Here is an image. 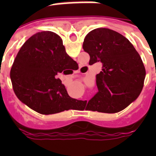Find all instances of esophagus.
<instances>
[{"instance_id":"obj_1","label":"esophagus","mask_w":156,"mask_h":156,"mask_svg":"<svg viewBox=\"0 0 156 156\" xmlns=\"http://www.w3.org/2000/svg\"><path fill=\"white\" fill-rule=\"evenodd\" d=\"M78 73H80V72H78Z\"/></svg>"}]
</instances>
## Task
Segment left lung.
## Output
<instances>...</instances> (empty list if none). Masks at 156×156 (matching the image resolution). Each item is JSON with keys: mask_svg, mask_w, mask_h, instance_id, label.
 Here are the masks:
<instances>
[{"mask_svg": "<svg viewBox=\"0 0 156 156\" xmlns=\"http://www.w3.org/2000/svg\"><path fill=\"white\" fill-rule=\"evenodd\" d=\"M83 48L90 55L89 65L102 63V70L96 75L98 91L88 101L90 110L115 113L137 98L146 72L128 39L114 30L98 28L85 37Z\"/></svg>", "mask_w": 156, "mask_h": 156, "instance_id": "left-lung-1", "label": "left lung"}]
</instances>
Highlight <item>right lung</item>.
I'll return each mask as SVG.
<instances>
[{
  "instance_id": "add662e5",
  "label": "right lung",
  "mask_w": 156,
  "mask_h": 156,
  "mask_svg": "<svg viewBox=\"0 0 156 156\" xmlns=\"http://www.w3.org/2000/svg\"><path fill=\"white\" fill-rule=\"evenodd\" d=\"M73 62L58 34L37 33L22 46L11 69L14 92L22 102L41 114L70 109L76 100L69 97L58 76L72 70Z\"/></svg>"
}]
</instances>
